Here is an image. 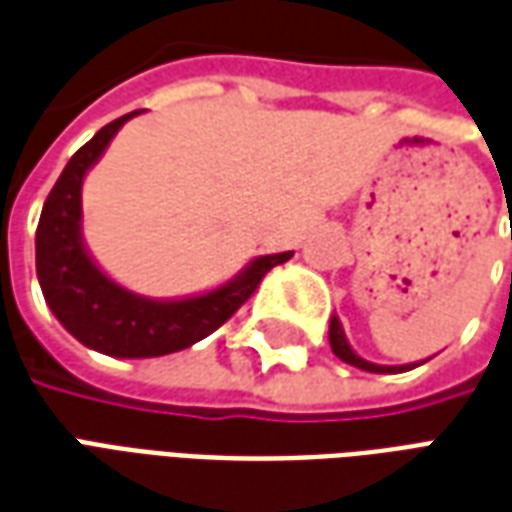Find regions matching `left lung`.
Here are the masks:
<instances>
[{
    "mask_svg": "<svg viewBox=\"0 0 512 512\" xmlns=\"http://www.w3.org/2000/svg\"><path fill=\"white\" fill-rule=\"evenodd\" d=\"M329 343H332L334 356H340L343 362L359 367V370H367V373H403V370H411V367H417V365L386 367V365H373V362L362 359V356L356 354L354 348L348 345V340H345V332H343V326H340V321H337V315H332V323H329Z\"/></svg>",
    "mask_w": 512,
    "mask_h": 512,
    "instance_id": "left-lung-1",
    "label": "left lung"
}]
</instances>
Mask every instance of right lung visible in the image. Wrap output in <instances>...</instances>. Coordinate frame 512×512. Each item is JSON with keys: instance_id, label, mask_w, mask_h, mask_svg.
<instances>
[{"instance_id": "obj_1", "label": "right lung", "mask_w": 512, "mask_h": 512, "mask_svg": "<svg viewBox=\"0 0 512 512\" xmlns=\"http://www.w3.org/2000/svg\"><path fill=\"white\" fill-rule=\"evenodd\" d=\"M134 115L139 112L117 117L73 153L46 197L35 233L40 290L57 321L82 345L120 359L175 354L200 343L255 293L271 268L293 257V252L255 257L230 282L189 299H147L106 277L84 246L82 183Z\"/></svg>"}]
</instances>
